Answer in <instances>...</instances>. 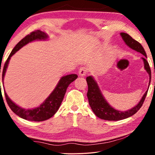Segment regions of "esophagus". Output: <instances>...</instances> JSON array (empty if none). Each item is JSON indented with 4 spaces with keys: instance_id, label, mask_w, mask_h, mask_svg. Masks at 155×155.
<instances>
[{
    "instance_id": "obj_1",
    "label": "esophagus",
    "mask_w": 155,
    "mask_h": 155,
    "mask_svg": "<svg viewBox=\"0 0 155 155\" xmlns=\"http://www.w3.org/2000/svg\"><path fill=\"white\" fill-rule=\"evenodd\" d=\"M87 72V68L86 67H82L79 70H78V75L80 77H85Z\"/></svg>"
}]
</instances>
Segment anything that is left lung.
<instances>
[{
	"label": "left lung",
	"mask_w": 155,
	"mask_h": 155,
	"mask_svg": "<svg viewBox=\"0 0 155 155\" xmlns=\"http://www.w3.org/2000/svg\"><path fill=\"white\" fill-rule=\"evenodd\" d=\"M120 35H121L122 40H124L125 44L129 48L140 52V53L142 54L143 55V57H141V59H142L143 61L144 68H145L146 72H148L149 75V78H150L148 85L149 88L151 81V71L148 62L146 60V53L145 51H144L143 46L138 41L131 38L127 33H120ZM86 81H87L88 85V91L87 96L88 98L89 104H90L93 112L99 118L104 120H109V121H117V120H124L127 118V117L132 116L133 115L136 114L138 110H140L141 106H142L143 101L146 98V96L148 91V89L145 94L143 95L142 98H141L140 101L139 102L138 104L134 107H133L132 109L124 111H118V110L113 108L108 103V102L106 101V99L104 98L101 90H100L98 83H97L96 80L94 79V78L92 76L87 77L86 78Z\"/></svg>",
	"instance_id": "8db88e82"
}]
</instances>
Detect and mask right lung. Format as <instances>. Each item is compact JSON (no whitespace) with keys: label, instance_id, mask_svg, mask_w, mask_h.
<instances>
[{"label":"right lung","instance_id":"1","mask_svg":"<svg viewBox=\"0 0 155 155\" xmlns=\"http://www.w3.org/2000/svg\"><path fill=\"white\" fill-rule=\"evenodd\" d=\"M48 35L46 33L41 31L40 30L35 31L31 32L26 37H25L22 40H21L15 46L14 49L12 50L9 56L7 58L6 62H5L3 70H2V85H3V80L6 72L7 68L8 67V64L11 57L18 51L22 48L23 46L27 45V44L31 41L35 40H48ZM1 73V69H0ZM78 76L75 74H68L66 76L62 77L57 83L55 88L52 91V93L47 97L46 99L41 103L40 106L35 108L32 109H24L22 107L17 105L16 104L14 103L11 99L7 96V93L5 92V95L6 98L7 103L9 106L10 109L12 111L15 113L18 116L22 117V118L30 120V121L35 122H41L44 121L49 118L56 114L58 111L60 105L62 103L63 99L64 98L65 94L66 92L67 88L70 83L73 82L75 79H77ZM0 87H1V82H0Z\"/></svg>","mask_w":155,"mask_h":155}]
</instances>
